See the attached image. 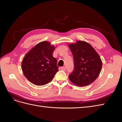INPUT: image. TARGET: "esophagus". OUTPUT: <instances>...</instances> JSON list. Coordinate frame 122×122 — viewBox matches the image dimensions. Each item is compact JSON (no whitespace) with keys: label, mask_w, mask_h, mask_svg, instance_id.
I'll list each match as a JSON object with an SVG mask.
<instances>
[{"label":"esophagus","mask_w":122,"mask_h":122,"mask_svg":"<svg viewBox=\"0 0 122 122\" xmlns=\"http://www.w3.org/2000/svg\"><path fill=\"white\" fill-rule=\"evenodd\" d=\"M61 70H66V66H62V67L61 68Z\"/></svg>","instance_id":"1"}]
</instances>
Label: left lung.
<instances>
[{"instance_id": "left-lung-1", "label": "left lung", "mask_w": 122, "mask_h": 122, "mask_svg": "<svg viewBox=\"0 0 122 122\" xmlns=\"http://www.w3.org/2000/svg\"><path fill=\"white\" fill-rule=\"evenodd\" d=\"M68 45L74 61V70L69 76V80L79 87L91 84L102 70V61L99 55L91 45L83 41H77Z\"/></svg>"}]
</instances>
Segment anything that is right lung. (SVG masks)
I'll return each mask as SVG.
<instances>
[{
  "label": "right lung",
  "instance_id": "obj_1",
  "mask_svg": "<svg viewBox=\"0 0 122 122\" xmlns=\"http://www.w3.org/2000/svg\"><path fill=\"white\" fill-rule=\"evenodd\" d=\"M56 49L48 41H42L32 47L21 62V70L28 81L36 86L46 85L58 71L56 59L52 56Z\"/></svg>",
  "mask_w": 122,
  "mask_h": 122
}]
</instances>
